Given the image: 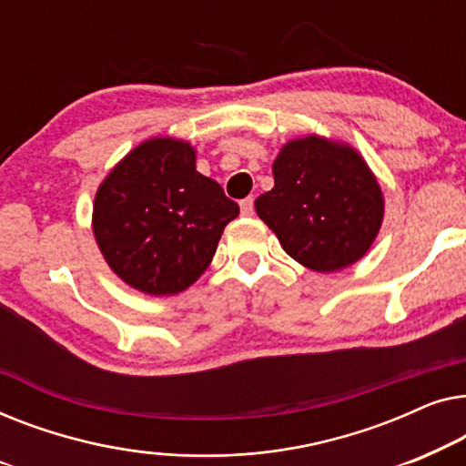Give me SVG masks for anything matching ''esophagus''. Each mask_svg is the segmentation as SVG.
Returning <instances> with one entry per match:
<instances>
[{"label":"esophagus","instance_id":"esophagus-1","mask_svg":"<svg viewBox=\"0 0 466 466\" xmlns=\"http://www.w3.org/2000/svg\"><path fill=\"white\" fill-rule=\"evenodd\" d=\"M240 213L245 215V218H251V215H253V198L240 200Z\"/></svg>","mask_w":466,"mask_h":466}]
</instances>
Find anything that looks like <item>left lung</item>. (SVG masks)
I'll return each instance as SVG.
<instances>
[{
    "label": "left lung",
    "mask_w": 466,
    "mask_h": 466,
    "mask_svg": "<svg viewBox=\"0 0 466 466\" xmlns=\"http://www.w3.org/2000/svg\"><path fill=\"white\" fill-rule=\"evenodd\" d=\"M274 187L255 200L280 247L314 272L363 258L384 219L382 187L350 143L306 135L287 141L272 165Z\"/></svg>",
    "instance_id": "1"
}]
</instances>
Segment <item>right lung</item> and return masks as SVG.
Wrapping results in <instances>:
<instances>
[{
    "label": "right lung",
    "mask_w": 466,
    "mask_h": 466,
    "mask_svg": "<svg viewBox=\"0 0 466 466\" xmlns=\"http://www.w3.org/2000/svg\"><path fill=\"white\" fill-rule=\"evenodd\" d=\"M236 215L219 183L196 170L192 143L152 137L101 181L93 234L117 279L147 296H175L207 270Z\"/></svg>",
    "instance_id": "obj_1"
}]
</instances>
